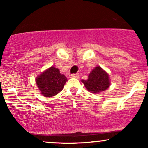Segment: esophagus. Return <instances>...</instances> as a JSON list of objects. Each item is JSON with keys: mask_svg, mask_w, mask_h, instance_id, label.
<instances>
[{"mask_svg": "<svg viewBox=\"0 0 148 148\" xmlns=\"http://www.w3.org/2000/svg\"><path fill=\"white\" fill-rule=\"evenodd\" d=\"M69 77H70V78H77V79H78L79 77V76L78 74H71V75H70Z\"/></svg>", "mask_w": 148, "mask_h": 148, "instance_id": "obj_1", "label": "esophagus"}]
</instances>
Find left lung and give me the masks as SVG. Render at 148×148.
Masks as SVG:
<instances>
[{"mask_svg":"<svg viewBox=\"0 0 148 148\" xmlns=\"http://www.w3.org/2000/svg\"><path fill=\"white\" fill-rule=\"evenodd\" d=\"M82 82L87 90L93 94L106 90L110 86L108 75L100 66L95 67L88 75V79H82Z\"/></svg>","mask_w":148,"mask_h":148,"instance_id":"1","label":"left lung"}]
</instances>
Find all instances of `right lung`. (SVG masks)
Here are the masks:
<instances>
[{
	"instance_id": "1",
	"label": "right lung",
	"mask_w": 148,
	"mask_h": 148,
	"mask_svg": "<svg viewBox=\"0 0 148 148\" xmlns=\"http://www.w3.org/2000/svg\"><path fill=\"white\" fill-rule=\"evenodd\" d=\"M66 81V77L60 74L58 69L54 66L48 69L36 79L41 94L45 97H52L58 94L62 90Z\"/></svg>"
}]
</instances>
